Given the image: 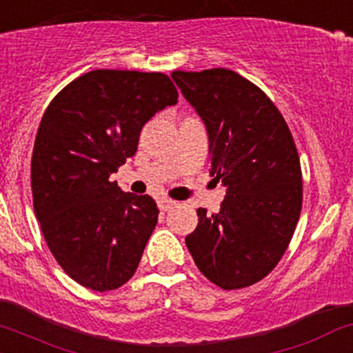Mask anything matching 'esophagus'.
I'll list each match as a JSON object with an SVG mask.
<instances>
[{"instance_id":"34e87169","label":"esophagus","mask_w":353,"mask_h":353,"mask_svg":"<svg viewBox=\"0 0 353 353\" xmlns=\"http://www.w3.org/2000/svg\"><path fill=\"white\" fill-rule=\"evenodd\" d=\"M176 206V201H172V199L169 198H161L159 199V210L161 211H169L170 208Z\"/></svg>"}]
</instances>
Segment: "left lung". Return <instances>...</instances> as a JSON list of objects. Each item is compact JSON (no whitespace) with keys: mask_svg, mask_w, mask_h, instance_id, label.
<instances>
[{"mask_svg":"<svg viewBox=\"0 0 353 353\" xmlns=\"http://www.w3.org/2000/svg\"><path fill=\"white\" fill-rule=\"evenodd\" d=\"M170 76L205 121L211 176L226 189L218 213L199 208L186 245L211 283L248 288L279 264L301 214L294 139L269 96L240 74L216 68Z\"/></svg>","mask_w":353,"mask_h":353,"instance_id":"obj_1","label":"left lung"}]
</instances>
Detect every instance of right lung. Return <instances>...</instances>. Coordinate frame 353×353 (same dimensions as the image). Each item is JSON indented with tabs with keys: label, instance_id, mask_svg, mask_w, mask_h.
<instances>
[{
	"label": "right lung",
	"instance_id": "1",
	"mask_svg": "<svg viewBox=\"0 0 353 353\" xmlns=\"http://www.w3.org/2000/svg\"><path fill=\"white\" fill-rule=\"evenodd\" d=\"M177 96L162 72L96 69L47 106L30 169L33 210L52 255L77 284L113 291L135 274L159 210L110 176L135 155L143 125Z\"/></svg>",
	"mask_w": 353,
	"mask_h": 353
}]
</instances>
